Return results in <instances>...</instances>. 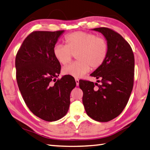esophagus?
<instances>
[{"instance_id":"esophagus-1","label":"esophagus","mask_w":150,"mask_h":150,"mask_svg":"<svg viewBox=\"0 0 150 150\" xmlns=\"http://www.w3.org/2000/svg\"><path fill=\"white\" fill-rule=\"evenodd\" d=\"M75 81H76V86H79V80L78 78H75Z\"/></svg>"}]
</instances>
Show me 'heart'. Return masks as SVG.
<instances>
[{"mask_svg": "<svg viewBox=\"0 0 150 150\" xmlns=\"http://www.w3.org/2000/svg\"><path fill=\"white\" fill-rule=\"evenodd\" d=\"M65 45L57 44L53 55L59 63H69L76 55L77 61L64 67L63 73L74 78H81L88 72L91 67L97 69L104 63L108 54V43L103 37L92 33L75 32L66 36Z\"/></svg>", "mask_w": 150, "mask_h": 150, "instance_id": "obj_1", "label": "heart"}]
</instances>
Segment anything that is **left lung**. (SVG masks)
<instances>
[{
  "mask_svg": "<svg viewBox=\"0 0 150 150\" xmlns=\"http://www.w3.org/2000/svg\"><path fill=\"white\" fill-rule=\"evenodd\" d=\"M92 30L104 36L108 54L104 63L91 74L100 83L81 80L79 86L87 114L95 121L107 122L117 117L128 103L133 87L134 57L130 45L120 34L106 27Z\"/></svg>",
  "mask_w": 150,
  "mask_h": 150,
  "instance_id": "left-lung-1",
  "label": "left lung"
}]
</instances>
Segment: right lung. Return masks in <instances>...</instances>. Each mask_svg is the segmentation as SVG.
<instances>
[{"label":"right lung","mask_w":150,"mask_h":150,"mask_svg":"<svg viewBox=\"0 0 150 150\" xmlns=\"http://www.w3.org/2000/svg\"><path fill=\"white\" fill-rule=\"evenodd\" d=\"M64 32H33L16 57L17 82L23 98L34 114L47 121L59 120L67 114L70 92L76 87L70 76L56 81L61 64L53 55V48Z\"/></svg>","instance_id":"obj_1"}]
</instances>
